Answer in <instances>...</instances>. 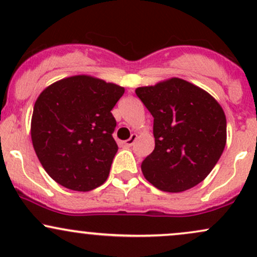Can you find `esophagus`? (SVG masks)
<instances>
[{
  "label": "esophagus",
  "instance_id": "esophagus-1",
  "mask_svg": "<svg viewBox=\"0 0 257 257\" xmlns=\"http://www.w3.org/2000/svg\"><path fill=\"white\" fill-rule=\"evenodd\" d=\"M138 139V134H132V137L128 139V140L124 141L125 146H133V144L135 143V140Z\"/></svg>",
  "mask_w": 257,
  "mask_h": 257
}]
</instances>
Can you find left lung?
Instances as JSON below:
<instances>
[{
	"instance_id": "8db88e82",
	"label": "left lung",
	"mask_w": 257,
	"mask_h": 257,
	"mask_svg": "<svg viewBox=\"0 0 257 257\" xmlns=\"http://www.w3.org/2000/svg\"><path fill=\"white\" fill-rule=\"evenodd\" d=\"M135 93L155 118V150L141 164L145 179L170 193L202 182L226 146L221 105L208 91L178 77L139 87Z\"/></svg>"
}]
</instances>
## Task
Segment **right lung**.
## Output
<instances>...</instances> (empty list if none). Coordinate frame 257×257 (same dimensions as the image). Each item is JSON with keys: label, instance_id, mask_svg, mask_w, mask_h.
<instances>
[{"label": "right lung", "instance_id": "1", "mask_svg": "<svg viewBox=\"0 0 257 257\" xmlns=\"http://www.w3.org/2000/svg\"><path fill=\"white\" fill-rule=\"evenodd\" d=\"M124 88L89 75L54 82L38 95L31 140L38 161L59 185L88 192L107 180L118 146L111 110Z\"/></svg>", "mask_w": 257, "mask_h": 257}]
</instances>
